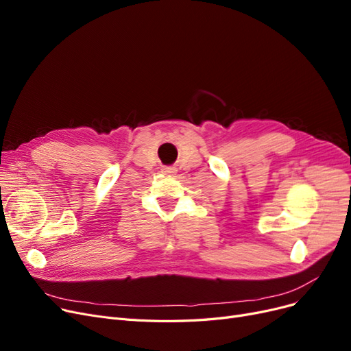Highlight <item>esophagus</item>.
<instances>
[{"mask_svg":"<svg viewBox=\"0 0 351 351\" xmlns=\"http://www.w3.org/2000/svg\"><path fill=\"white\" fill-rule=\"evenodd\" d=\"M162 172H163V173H175L176 169L172 168V166H166V168L162 169Z\"/></svg>","mask_w":351,"mask_h":351,"instance_id":"obj_1","label":"esophagus"}]
</instances>
